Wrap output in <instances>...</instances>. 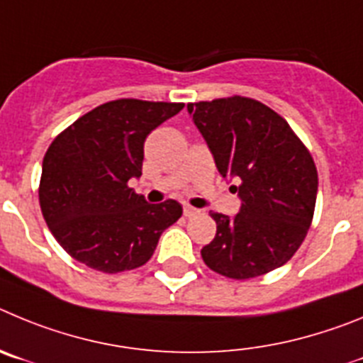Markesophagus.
<instances>
[{"label": "esophagus", "mask_w": 363, "mask_h": 363, "mask_svg": "<svg viewBox=\"0 0 363 363\" xmlns=\"http://www.w3.org/2000/svg\"><path fill=\"white\" fill-rule=\"evenodd\" d=\"M199 210L197 208H194V206L189 204H184V215L186 217H194V215H197Z\"/></svg>", "instance_id": "1"}]
</instances>
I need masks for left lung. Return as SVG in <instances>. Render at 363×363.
<instances>
[{
	"instance_id": "obj_1",
	"label": "left lung",
	"mask_w": 363,
	"mask_h": 363,
	"mask_svg": "<svg viewBox=\"0 0 363 363\" xmlns=\"http://www.w3.org/2000/svg\"><path fill=\"white\" fill-rule=\"evenodd\" d=\"M218 174L238 182L235 217L211 213L217 233L201 250L206 266L246 280L284 266L308 235L318 174L311 153L277 112L250 97L188 104Z\"/></svg>"
}]
</instances>
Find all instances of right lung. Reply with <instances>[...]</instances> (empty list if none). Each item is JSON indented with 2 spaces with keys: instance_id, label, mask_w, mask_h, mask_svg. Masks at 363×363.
Listing matches in <instances>:
<instances>
[{
  "instance_id": "right-lung-1",
  "label": "right lung",
  "mask_w": 363,
  "mask_h": 363,
  "mask_svg": "<svg viewBox=\"0 0 363 363\" xmlns=\"http://www.w3.org/2000/svg\"><path fill=\"white\" fill-rule=\"evenodd\" d=\"M182 106L110 101L52 141L43 159L39 204L48 230L70 257L103 273L148 262L182 206L174 199L150 204L128 182L143 175L146 137Z\"/></svg>"
}]
</instances>
